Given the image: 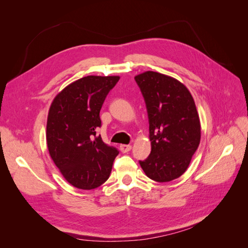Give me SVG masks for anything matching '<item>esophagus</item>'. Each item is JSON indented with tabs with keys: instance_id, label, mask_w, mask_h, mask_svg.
Masks as SVG:
<instances>
[{
	"instance_id": "esophagus-1",
	"label": "esophagus",
	"mask_w": 248,
	"mask_h": 248,
	"mask_svg": "<svg viewBox=\"0 0 248 248\" xmlns=\"http://www.w3.org/2000/svg\"><path fill=\"white\" fill-rule=\"evenodd\" d=\"M120 150H121V152L123 153L129 152L131 150V145H120Z\"/></svg>"
}]
</instances>
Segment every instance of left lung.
Listing matches in <instances>:
<instances>
[{
  "label": "left lung",
  "instance_id": "left-lung-1",
  "mask_svg": "<svg viewBox=\"0 0 248 248\" xmlns=\"http://www.w3.org/2000/svg\"><path fill=\"white\" fill-rule=\"evenodd\" d=\"M145 99L151 153L140 164L157 182L183 175L201 140V124L190 92L182 82L164 74L146 71L136 78Z\"/></svg>",
  "mask_w": 248,
  "mask_h": 248
}]
</instances>
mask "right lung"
<instances>
[{
    "label": "right lung",
    "instance_id": "obj_1",
    "mask_svg": "<svg viewBox=\"0 0 248 248\" xmlns=\"http://www.w3.org/2000/svg\"><path fill=\"white\" fill-rule=\"evenodd\" d=\"M119 77L89 76L62 90L47 117L48 152L63 177L79 189H94L107 181L119 151L103 142L96 130L99 112Z\"/></svg>",
    "mask_w": 248,
    "mask_h": 248
}]
</instances>
